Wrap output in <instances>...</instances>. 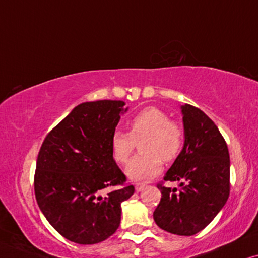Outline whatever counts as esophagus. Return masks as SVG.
Wrapping results in <instances>:
<instances>
[{"label": "esophagus", "mask_w": 258, "mask_h": 258, "mask_svg": "<svg viewBox=\"0 0 258 258\" xmlns=\"http://www.w3.org/2000/svg\"><path fill=\"white\" fill-rule=\"evenodd\" d=\"M144 187H145V184H144V183H137L136 184V191L137 192H140L142 190H144Z\"/></svg>", "instance_id": "1"}]
</instances>
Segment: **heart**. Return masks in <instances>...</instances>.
<instances>
[{"label":"heart","instance_id":"heart-1","mask_svg":"<svg viewBox=\"0 0 258 258\" xmlns=\"http://www.w3.org/2000/svg\"><path fill=\"white\" fill-rule=\"evenodd\" d=\"M130 132L115 131L111 138V151L115 161L126 163L140 144L144 154L132 158L125 172L132 180H145L157 176L164 161H172L183 146V130L171 121L167 113L157 107H147L133 116L128 122Z\"/></svg>","mask_w":258,"mask_h":258}]
</instances>
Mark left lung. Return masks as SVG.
<instances>
[{
	"label": "left lung",
	"instance_id": "left-lung-1",
	"mask_svg": "<svg viewBox=\"0 0 258 258\" xmlns=\"http://www.w3.org/2000/svg\"><path fill=\"white\" fill-rule=\"evenodd\" d=\"M184 146L164 180L179 181V190L158 184L160 203L153 212L160 229L192 236L211 223L230 194V157L223 136L203 111L181 106Z\"/></svg>",
	"mask_w": 258,
	"mask_h": 258
}]
</instances>
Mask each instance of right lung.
I'll use <instances>...</instances> for the list:
<instances>
[{
	"label": "right lung",
	"instance_id": "obj_1",
	"mask_svg": "<svg viewBox=\"0 0 258 258\" xmlns=\"http://www.w3.org/2000/svg\"><path fill=\"white\" fill-rule=\"evenodd\" d=\"M125 102H82L48 133L36 161L34 188L40 210L49 224L78 244H95L116 231L121 203L135 186L113 159L111 138L127 112Z\"/></svg>",
	"mask_w": 258,
	"mask_h": 258
}]
</instances>
